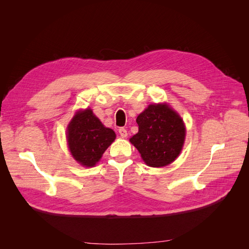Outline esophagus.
Masks as SVG:
<instances>
[{
  "label": "esophagus",
  "mask_w": 249,
  "mask_h": 249,
  "mask_svg": "<svg viewBox=\"0 0 249 249\" xmlns=\"http://www.w3.org/2000/svg\"><path fill=\"white\" fill-rule=\"evenodd\" d=\"M118 132H119V135L122 137H126L127 136V132H126V130L124 129V127H120V129L118 130Z\"/></svg>",
  "instance_id": "1"
}]
</instances>
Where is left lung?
Here are the masks:
<instances>
[{"mask_svg": "<svg viewBox=\"0 0 249 249\" xmlns=\"http://www.w3.org/2000/svg\"><path fill=\"white\" fill-rule=\"evenodd\" d=\"M138 133L130 141L150 167L167 166L183 148L186 127L167 104H152L138 115Z\"/></svg>", "mask_w": 249, "mask_h": 249, "instance_id": "obj_1", "label": "left lung"}]
</instances>
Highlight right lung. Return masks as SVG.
<instances>
[{
  "mask_svg": "<svg viewBox=\"0 0 249 249\" xmlns=\"http://www.w3.org/2000/svg\"><path fill=\"white\" fill-rule=\"evenodd\" d=\"M66 135L73 159L85 167L94 166L116 138L114 131L105 126L89 108L74 114Z\"/></svg>",
  "mask_w": 249,
  "mask_h": 249,
  "instance_id": "obj_1",
  "label": "right lung"
}]
</instances>
